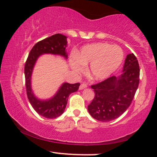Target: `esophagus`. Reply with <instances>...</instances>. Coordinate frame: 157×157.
Listing matches in <instances>:
<instances>
[{
    "instance_id": "obj_1",
    "label": "esophagus",
    "mask_w": 157,
    "mask_h": 157,
    "mask_svg": "<svg viewBox=\"0 0 157 157\" xmlns=\"http://www.w3.org/2000/svg\"><path fill=\"white\" fill-rule=\"evenodd\" d=\"M86 88H87V85L85 84V83H82V84L80 85V88H79V89H80V90H82V89H86Z\"/></svg>"
}]
</instances>
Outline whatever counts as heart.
<instances>
[{
    "instance_id": "obj_1",
    "label": "heart",
    "mask_w": 157,
    "mask_h": 157,
    "mask_svg": "<svg viewBox=\"0 0 157 157\" xmlns=\"http://www.w3.org/2000/svg\"><path fill=\"white\" fill-rule=\"evenodd\" d=\"M123 51L120 46L105 43L86 45L70 60L75 72L82 73L86 66L90 64L89 75L91 79L100 80L107 78L114 72L123 60Z\"/></svg>"
}]
</instances>
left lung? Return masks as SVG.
Listing matches in <instances>:
<instances>
[{
  "mask_svg": "<svg viewBox=\"0 0 157 157\" xmlns=\"http://www.w3.org/2000/svg\"><path fill=\"white\" fill-rule=\"evenodd\" d=\"M140 82V66L134 54L126 57L122 74L92 85L94 97L88 106L91 116L109 122L121 116L131 105Z\"/></svg>",
  "mask_w": 157,
  "mask_h": 157,
  "instance_id": "8db88e82",
  "label": "left lung"
}]
</instances>
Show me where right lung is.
Instances as JSON below:
<instances>
[{
  "label": "right lung",
  "mask_w": 157,
  "mask_h": 157,
  "mask_svg": "<svg viewBox=\"0 0 157 157\" xmlns=\"http://www.w3.org/2000/svg\"><path fill=\"white\" fill-rule=\"evenodd\" d=\"M67 37L61 34L55 35L42 40L36 44L29 54L24 68L26 94L29 101L38 114L48 119L57 118L64 112L70 94L79 89L80 83L70 84L64 82L52 98L47 100L37 99L33 94L31 86V77L34 66L40 55L44 54L58 55L67 59L66 46Z\"/></svg>",
  "instance_id": "right-lung-1"
}]
</instances>
